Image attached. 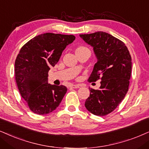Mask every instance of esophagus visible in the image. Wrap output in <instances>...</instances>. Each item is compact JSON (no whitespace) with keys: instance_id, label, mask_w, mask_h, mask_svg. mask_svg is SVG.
Returning <instances> with one entry per match:
<instances>
[{"instance_id":"esophagus-1","label":"esophagus","mask_w":149,"mask_h":149,"mask_svg":"<svg viewBox=\"0 0 149 149\" xmlns=\"http://www.w3.org/2000/svg\"><path fill=\"white\" fill-rule=\"evenodd\" d=\"M81 86H82L81 84H71L70 86L73 88H79Z\"/></svg>"}]
</instances>
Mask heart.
<instances>
[{"label":"heart","instance_id":"heart-1","mask_svg":"<svg viewBox=\"0 0 149 149\" xmlns=\"http://www.w3.org/2000/svg\"><path fill=\"white\" fill-rule=\"evenodd\" d=\"M82 50H89V49H88L87 47H84V46L78 47L76 49V51H82Z\"/></svg>","mask_w":149,"mask_h":149}]
</instances>
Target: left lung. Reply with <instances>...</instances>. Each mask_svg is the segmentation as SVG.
Returning a JSON list of instances; mask_svg holds the SVG:
<instances>
[{
	"label": "left lung",
	"instance_id": "obj_1",
	"mask_svg": "<svg viewBox=\"0 0 149 149\" xmlns=\"http://www.w3.org/2000/svg\"><path fill=\"white\" fill-rule=\"evenodd\" d=\"M93 47L97 61L88 78L89 82L101 80L100 89L90 88L85 107L95 116L113 111L125 98L131 75V56L125 43L103 31L80 34Z\"/></svg>",
	"mask_w": 149,
	"mask_h": 149
}]
</instances>
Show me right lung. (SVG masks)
<instances>
[{
  "instance_id": "1",
  "label": "right lung",
  "mask_w": 149,
  "mask_h": 149,
  "mask_svg": "<svg viewBox=\"0 0 149 149\" xmlns=\"http://www.w3.org/2000/svg\"><path fill=\"white\" fill-rule=\"evenodd\" d=\"M75 38L73 35L45 33L33 38L20 49L15 61V79L22 97L34 113L52 112L67 93L66 86L48 83V72Z\"/></svg>"
}]
</instances>
